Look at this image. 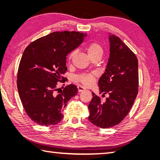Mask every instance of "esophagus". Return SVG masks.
Wrapping results in <instances>:
<instances>
[{
  "label": "esophagus",
  "mask_w": 160,
  "mask_h": 160,
  "mask_svg": "<svg viewBox=\"0 0 160 160\" xmlns=\"http://www.w3.org/2000/svg\"><path fill=\"white\" fill-rule=\"evenodd\" d=\"M78 91H79V92H82V91L86 90L85 88H84V87L80 86V85H78Z\"/></svg>",
  "instance_id": "esophagus-1"
}]
</instances>
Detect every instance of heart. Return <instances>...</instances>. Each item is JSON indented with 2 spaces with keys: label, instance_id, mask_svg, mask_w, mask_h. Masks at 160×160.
I'll return each mask as SVG.
<instances>
[{
  "label": "heart",
  "instance_id": "obj_1",
  "mask_svg": "<svg viewBox=\"0 0 160 160\" xmlns=\"http://www.w3.org/2000/svg\"><path fill=\"white\" fill-rule=\"evenodd\" d=\"M86 51L88 53V55L91 58H93L95 56H98V55H102V47L100 45V44L96 42V41H93L89 42L86 47ZM75 54L76 52L75 51L73 52H71L68 56V60H69V62H71L73 57L75 56ZM97 76V74L96 72H91V73H81L78 75L76 77V80L78 82H80L84 86L86 87H89L92 85L95 79Z\"/></svg>",
  "mask_w": 160,
  "mask_h": 160
}]
</instances>
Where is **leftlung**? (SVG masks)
<instances>
[{
  "label": "left lung",
  "instance_id": "obj_1",
  "mask_svg": "<svg viewBox=\"0 0 160 160\" xmlns=\"http://www.w3.org/2000/svg\"><path fill=\"white\" fill-rule=\"evenodd\" d=\"M110 57L105 72L98 80L100 93H108L105 101L92 92L89 120L98 127L118 124L129 113L138 93V60L122 40L110 35Z\"/></svg>",
  "mask_w": 160,
  "mask_h": 160
}]
</instances>
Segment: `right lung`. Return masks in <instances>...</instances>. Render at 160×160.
I'll return each mask as SVG.
<instances>
[{
	"label": "right lung",
	"mask_w": 160,
	"mask_h": 160,
	"mask_svg": "<svg viewBox=\"0 0 160 160\" xmlns=\"http://www.w3.org/2000/svg\"><path fill=\"white\" fill-rule=\"evenodd\" d=\"M87 33L56 32L32 42L26 47L17 73V87L24 109L39 125L52 126L62 120L67 102L78 93L65 86L67 54L79 46ZM63 83V89L58 82Z\"/></svg>",
	"instance_id": "add662e5"
}]
</instances>
